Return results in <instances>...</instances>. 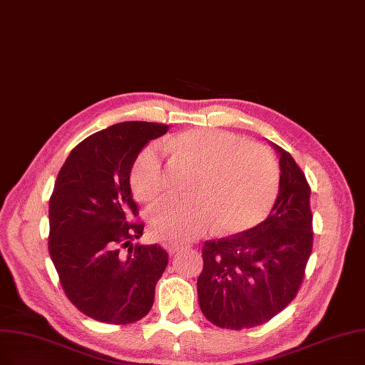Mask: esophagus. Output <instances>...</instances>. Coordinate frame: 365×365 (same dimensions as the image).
<instances>
[{"label": "esophagus", "mask_w": 365, "mask_h": 365, "mask_svg": "<svg viewBox=\"0 0 365 365\" xmlns=\"http://www.w3.org/2000/svg\"><path fill=\"white\" fill-rule=\"evenodd\" d=\"M165 247H166V250H168L169 255H175V253H177V252L181 249L180 244H166Z\"/></svg>", "instance_id": "34e87169"}]
</instances>
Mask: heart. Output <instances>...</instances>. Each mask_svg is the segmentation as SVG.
I'll return each mask as SVG.
<instances>
[{
    "label": "heart",
    "mask_w": 365,
    "mask_h": 365,
    "mask_svg": "<svg viewBox=\"0 0 365 365\" xmlns=\"http://www.w3.org/2000/svg\"><path fill=\"white\" fill-rule=\"evenodd\" d=\"M166 147L199 169L193 197L168 196L148 211L153 237L163 242L192 241L214 229L233 235L259 225L280 188V168L264 145L223 130L196 128L166 140ZM130 184L140 200H151L168 185L165 145L153 142L136 158Z\"/></svg>",
    "instance_id": "heart-1"
}]
</instances>
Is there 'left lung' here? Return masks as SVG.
I'll return each instance as SVG.
<instances>
[{
	"label": "left lung",
	"mask_w": 365,
	"mask_h": 365,
	"mask_svg": "<svg viewBox=\"0 0 365 365\" xmlns=\"http://www.w3.org/2000/svg\"><path fill=\"white\" fill-rule=\"evenodd\" d=\"M280 157V188L269 215L257 226L203 245L197 279L200 310L227 329L268 322L301 287L313 247L310 185L294 157Z\"/></svg>",
	"instance_id": "8db88e82"
}]
</instances>
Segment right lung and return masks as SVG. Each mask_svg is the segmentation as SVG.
Returning a JSON list of instances; mask_svg holds the SVG:
<instances>
[{
  "instance_id": "add662e5",
  "label": "right lung",
  "mask_w": 365,
  "mask_h": 365,
  "mask_svg": "<svg viewBox=\"0 0 365 365\" xmlns=\"http://www.w3.org/2000/svg\"><path fill=\"white\" fill-rule=\"evenodd\" d=\"M169 125L127 121L71 150L49 200V255L67 298L98 322L125 325L147 316L168 265L162 247L133 245L143 223L130 172L150 140Z\"/></svg>"
}]
</instances>
